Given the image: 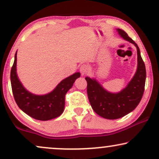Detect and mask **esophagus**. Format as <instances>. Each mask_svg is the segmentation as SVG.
<instances>
[{"label":"esophagus","instance_id":"esophagus-1","mask_svg":"<svg viewBox=\"0 0 159 159\" xmlns=\"http://www.w3.org/2000/svg\"><path fill=\"white\" fill-rule=\"evenodd\" d=\"M88 70H89V67L88 65H86V64L81 65V66H80V72H81L82 75H85V74L88 71Z\"/></svg>","mask_w":159,"mask_h":159}]
</instances>
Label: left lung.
Listing matches in <instances>:
<instances>
[{
	"label": "left lung",
	"instance_id": "left-lung-1",
	"mask_svg": "<svg viewBox=\"0 0 159 159\" xmlns=\"http://www.w3.org/2000/svg\"><path fill=\"white\" fill-rule=\"evenodd\" d=\"M117 32L121 38L135 45L138 53V69L134 77L125 89L117 93L105 90L96 80L87 77V93L94 111L103 118L116 119L132 111L141 101L145 90L146 70L140 56L139 47L128 34L121 29Z\"/></svg>",
	"mask_w": 159,
	"mask_h": 159
}]
</instances>
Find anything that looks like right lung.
I'll return each mask as SVG.
<instances>
[{
	"label": "right lung",
	"mask_w": 159,
	"mask_h": 159,
	"mask_svg": "<svg viewBox=\"0 0 159 159\" xmlns=\"http://www.w3.org/2000/svg\"><path fill=\"white\" fill-rule=\"evenodd\" d=\"M80 77V73L76 72L63 80L52 92L38 95L27 91L19 81L16 74V53L11 70V83L16 104L25 114L40 121L55 119L62 114L65 106V95Z\"/></svg>",
	"instance_id": "right-lung-1"
}]
</instances>
